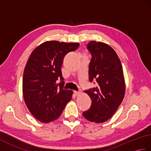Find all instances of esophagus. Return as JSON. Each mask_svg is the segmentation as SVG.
I'll return each mask as SVG.
<instances>
[{
	"label": "esophagus",
	"mask_w": 151,
	"mask_h": 151,
	"mask_svg": "<svg viewBox=\"0 0 151 151\" xmlns=\"http://www.w3.org/2000/svg\"><path fill=\"white\" fill-rule=\"evenodd\" d=\"M74 93H75V94L76 95H79L80 94H81L82 90H81V89H80V90H78V91H74Z\"/></svg>",
	"instance_id": "1"
}]
</instances>
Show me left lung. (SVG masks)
Wrapping results in <instances>:
<instances>
[{"label":"left lung","mask_w":151,"mask_h":151,"mask_svg":"<svg viewBox=\"0 0 151 151\" xmlns=\"http://www.w3.org/2000/svg\"><path fill=\"white\" fill-rule=\"evenodd\" d=\"M91 54L89 65V80L96 81L95 88L85 90L91 99L90 108L84 117L97 123L108 120L123 100L125 84L121 61L108 45L91 41L87 45Z\"/></svg>","instance_id":"1"}]
</instances>
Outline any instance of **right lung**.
<instances>
[{"label": "right lung", "mask_w": 151, "mask_h": 151, "mask_svg": "<svg viewBox=\"0 0 151 151\" xmlns=\"http://www.w3.org/2000/svg\"><path fill=\"white\" fill-rule=\"evenodd\" d=\"M78 47V43L46 41L28 60L22 79L23 97L31 114L42 123L58 118L72 98L73 91L63 88L61 67L66 54Z\"/></svg>", "instance_id": "1"}]
</instances>
